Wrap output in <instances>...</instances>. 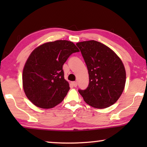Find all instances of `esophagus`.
<instances>
[{"mask_svg": "<svg viewBox=\"0 0 147 147\" xmlns=\"http://www.w3.org/2000/svg\"><path fill=\"white\" fill-rule=\"evenodd\" d=\"M71 85L73 87H76L77 85H78V83L76 82H71Z\"/></svg>", "mask_w": 147, "mask_h": 147, "instance_id": "1", "label": "esophagus"}]
</instances>
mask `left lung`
I'll list each match as a JSON object with an SVG mask.
<instances>
[{
	"instance_id": "obj_1",
	"label": "left lung",
	"mask_w": 147,
	"mask_h": 147,
	"mask_svg": "<svg viewBox=\"0 0 147 147\" xmlns=\"http://www.w3.org/2000/svg\"><path fill=\"white\" fill-rule=\"evenodd\" d=\"M89 73V83L79 89L84 101L95 108L113 105L120 97L126 82V71L119 57L105 45L91 40L76 43Z\"/></svg>"
}]
</instances>
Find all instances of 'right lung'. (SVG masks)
Returning a JSON list of instances; mask_svg holds the SVG:
<instances>
[{"mask_svg":"<svg viewBox=\"0 0 147 147\" xmlns=\"http://www.w3.org/2000/svg\"><path fill=\"white\" fill-rule=\"evenodd\" d=\"M79 52L73 42L57 40L35 49L23 71L24 91L35 106L49 109L61 102L69 90L63 65L72 54Z\"/></svg>","mask_w":147,"mask_h":147,"instance_id":"obj_1","label":"right lung"}]
</instances>
